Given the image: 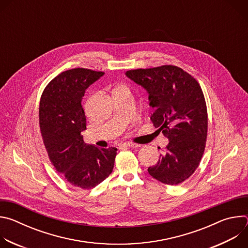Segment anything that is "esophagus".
<instances>
[{"mask_svg":"<svg viewBox=\"0 0 248 248\" xmlns=\"http://www.w3.org/2000/svg\"><path fill=\"white\" fill-rule=\"evenodd\" d=\"M123 146H125V147H129V148H138L140 147L139 144H136V143H132V142H125L123 144Z\"/></svg>","mask_w":248,"mask_h":248,"instance_id":"esophagus-1","label":"esophagus"}]
</instances>
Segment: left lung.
<instances>
[{
    "mask_svg": "<svg viewBox=\"0 0 248 248\" xmlns=\"http://www.w3.org/2000/svg\"><path fill=\"white\" fill-rule=\"evenodd\" d=\"M125 76L148 92L154 109L150 119L169 139L149 174L165 185L185 182L197 169L206 145L208 116L199 83L183 68L168 64L127 70Z\"/></svg>",
    "mask_w": 248,
    "mask_h": 248,
    "instance_id": "8db88e82",
    "label": "left lung"
}]
</instances>
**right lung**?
Listing matches in <instances>:
<instances>
[{
	"label": "right lung",
	"instance_id": "1",
	"mask_svg": "<svg viewBox=\"0 0 248 248\" xmlns=\"http://www.w3.org/2000/svg\"><path fill=\"white\" fill-rule=\"evenodd\" d=\"M103 76L81 67L65 70L49 82L40 100L39 124L49 159L66 182L83 189L108 178L117 155L116 147L97 148L81 135L86 129L82 97Z\"/></svg>",
	"mask_w": 248,
	"mask_h": 248
}]
</instances>
